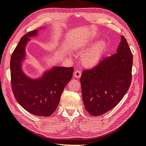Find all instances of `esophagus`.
Listing matches in <instances>:
<instances>
[{"instance_id": "esophagus-1", "label": "esophagus", "mask_w": 146, "mask_h": 146, "mask_svg": "<svg viewBox=\"0 0 146 146\" xmlns=\"http://www.w3.org/2000/svg\"><path fill=\"white\" fill-rule=\"evenodd\" d=\"M74 76L76 78H80L81 77V75H82V72H81L80 70H76L74 73Z\"/></svg>"}]
</instances>
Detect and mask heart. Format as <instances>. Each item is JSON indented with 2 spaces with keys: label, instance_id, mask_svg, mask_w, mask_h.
Here are the masks:
<instances>
[{
  "label": "heart",
  "instance_id": "obj_1",
  "mask_svg": "<svg viewBox=\"0 0 146 146\" xmlns=\"http://www.w3.org/2000/svg\"><path fill=\"white\" fill-rule=\"evenodd\" d=\"M90 41H80L74 44V48L81 55V63L86 68H92L99 63L107 50L105 40H100L89 48Z\"/></svg>",
  "mask_w": 146,
  "mask_h": 146
}]
</instances>
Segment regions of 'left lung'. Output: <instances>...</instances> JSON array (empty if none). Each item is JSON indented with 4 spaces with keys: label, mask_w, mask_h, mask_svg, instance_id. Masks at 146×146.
<instances>
[{
    "label": "left lung",
    "mask_w": 146,
    "mask_h": 146,
    "mask_svg": "<svg viewBox=\"0 0 146 146\" xmlns=\"http://www.w3.org/2000/svg\"><path fill=\"white\" fill-rule=\"evenodd\" d=\"M121 37L117 53L105 58L95 68L82 72L83 101L91 115H100L117 106L131 86L133 54L127 40Z\"/></svg>",
    "instance_id": "1"
}]
</instances>
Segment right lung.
<instances>
[{
  "label": "right lung",
  "mask_w": 146,
  "mask_h": 146,
  "mask_svg": "<svg viewBox=\"0 0 146 146\" xmlns=\"http://www.w3.org/2000/svg\"><path fill=\"white\" fill-rule=\"evenodd\" d=\"M39 29H43L25 35L12 53L11 82L15 99L25 110L33 115L48 117L57 109L63 89L72 78L74 68L53 66L36 79L23 72L22 62L25 59L26 45L29 38L38 35Z\"/></svg>",
  "instance_id": "add662e5"
}]
</instances>
